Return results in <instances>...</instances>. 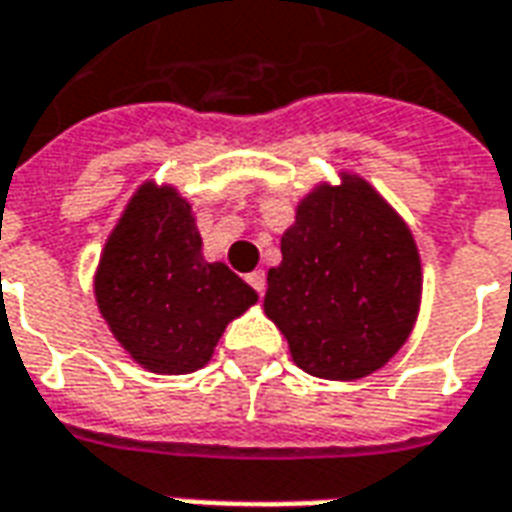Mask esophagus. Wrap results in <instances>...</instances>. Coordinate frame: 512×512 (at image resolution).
<instances>
[{
	"label": "esophagus",
	"instance_id": "1",
	"mask_svg": "<svg viewBox=\"0 0 512 512\" xmlns=\"http://www.w3.org/2000/svg\"><path fill=\"white\" fill-rule=\"evenodd\" d=\"M246 282H249V285L263 296V290H266V271H260V268H257V271H252V274L246 277Z\"/></svg>",
	"mask_w": 512,
	"mask_h": 512
}]
</instances>
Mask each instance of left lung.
<instances>
[{
    "instance_id": "left-lung-1",
    "label": "left lung",
    "mask_w": 512,
    "mask_h": 512,
    "mask_svg": "<svg viewBox=\"0 0 512 512\" xmlns=\"http://www.w3.org/2000/svg\"><path fill=\"white\" fill-rule=\"evenodd\" d=\"M268 268V321L315 378L356 381L406 345L422 307V260L411 227L356 172L318 180Z\"/></svg>"
}]
</instances>
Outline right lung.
<instances>
[{"label": "right lung", "mask_w": 512, "mask_h": 512, "mask_svg": "<svg viewBox=\"0 0 512 512\" xmlns=\"http://www.w3.org/2000/svg\"><path fill=\"white\" fill-rule=\"evenodd\" d=\"M95 304L128 359L156 376H189L211 362L227 323L257 293L202 255L189 200L145 180L106 238L93 277Z\"/></svg>", "instance_id": "obj_1"}]
</instances>
